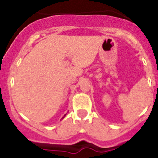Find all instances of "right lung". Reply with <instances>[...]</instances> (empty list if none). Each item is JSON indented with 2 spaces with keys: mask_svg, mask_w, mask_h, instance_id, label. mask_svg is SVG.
<instances>
[{
  "mask_svg": "<svg viewBox=\"0 0 158 158\" xmlns=\"http://www.w3.org/2000/svg\"><path fill=\"white\" fill-rule=\"evenodd\" d=\"M64 116H65V115H64ZM64 117H63V118H64Z\"/></svg>",
  "mask_w": 158,
  "mask_h": 158,
  "instance_id": "1",
  "label": "right lung"
}]
</instances>
